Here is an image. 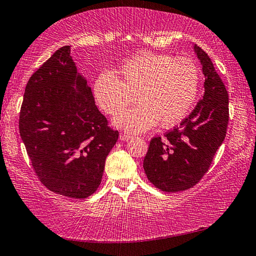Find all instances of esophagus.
<instances>
[{
  "mask_svg": "<svg viewBox=\"0 0 256 256\" xmlns=\"http://www.w3.org/2000/svg\"><path fill=\"white\" fill-rule=\"evenodd\" d=\"M120 138L122 141H128L130 138H132V136L131 134H128V133H120Z\"/></svg>",
  "mask_w": 256,
  "mask_h": 256,
  "instance_id": "obj_1",
  "label": "esophagus"
}]
</instances>
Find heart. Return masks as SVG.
<instances>
[{"label":"heart","instance_id":"obj_1","mask_svg":"<svg viewBox=\"0 0 256 256\" xmlns=\"http://www.w3.org/2000/svg\"><path fill=\"white\" fill-rule=\"evenodd\" d=\"M198 84L200 72L192 58L140 52L120 64L116 76L110 71L99 73L92 92L97 105L110 116L132 103L136 96L140 104L119 112L114 125L140 133L158 122L164 128L180 123L194 105Z\"/></svg>","mask_w":256,"mask_h":256}]
</instances>
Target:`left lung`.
I'll list each match as a JSON object with an SVG mask.
<instances>
[{
    "label": "left lung",
    "instance_id": "left-lung-1",
    "mask_svg": "<svg viewBox=\"0 0 256 256\" xmlns=\"http://www.w3.org/2000/svg\"><path fill=\"white\" fill-rule=\"evenodd\" d=\"M206 76L204 94L180 125L151 138L144 168L164 192H180L198 184L222 146L229 120L228 92L208 54L194 46Z\"/></svg>",
    "mask_w": 256,
    "mask_h": 256
}]
</instances>
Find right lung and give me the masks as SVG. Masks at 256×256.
Segmentation results:
<instances>
[{
	"instance_id": "right-lung-1",
	"label": "right lung",
	"mask_w": 256,
	"mask_h": 256,
	"mask_svg": "<svg viewBox=\"0 0 256 256\" xmlns=\"http://www.w3.org/2000/svg\"><path fill=\"white\" fill-rule=\"evenodd\" d=\"M70 53V46L60 47L30 76L19 131L42 185L60 196L86 198L100 185L118 131L94 105Z\"/></svg>"
}]
</instances>
